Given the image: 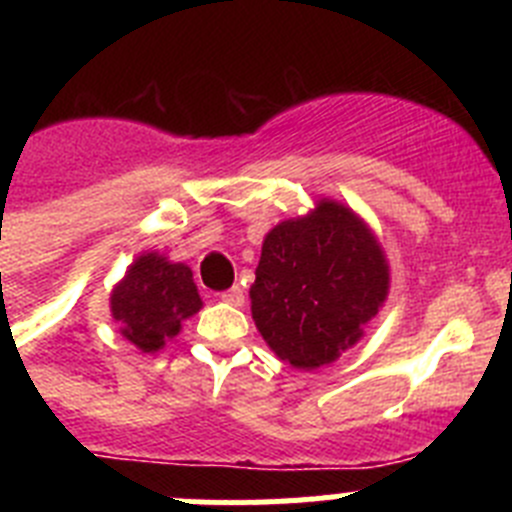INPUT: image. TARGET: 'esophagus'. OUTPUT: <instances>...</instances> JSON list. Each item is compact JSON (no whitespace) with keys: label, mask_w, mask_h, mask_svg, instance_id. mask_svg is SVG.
<instances>
[{"label":"esophagus","mask_w":512,"mask_h":512,"mask_svg":"<svg viewBox=\"0 0 512 512\" xmlns=\"http://www.w3.org/2000/svg\"><path fill=\"white\" fill-rule=\"evenodd\" d=\"M220 300L228 302V305H243V289L235 284V287L225 289V292H220Z\"/></svg>","instance_id":"1"}]
</instances>
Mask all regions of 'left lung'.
I'll return each mask as SVG.
<instances>
[{"label": "left lung", "mask_w": 512, "mask_h": 512, "mask_svg": "<svg viewBox=\"0 0 512 512\" xmlns=\"http://www.w3.org/2000/svg\"><path fill=\"white\" fill-rule=\"evenodd\" d=\"M390 292V266L369 225L333 200L271 228L261 246L251 315L295 369H318L354 346Z\"/></svg>", "instance_id": "8db88e82"}]
</instances>
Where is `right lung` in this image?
<instances>
[{
	"instance_id": "obj_1",
	"label": "right lung",
	"mask_w": 512,
	"mask_h": 512,
	"mask_svg": "<svg viewBox=\"0 0 512 512\" xmlns=\"http://www.w3.org/2000/svg\"><path fill=\"white\" fill-rule=\"evenodd\" d=\"M200 307L192 269L171 264L161 253H140L110 295L112 318L120 323V333L143 354L164 348Z\"/></svg>"
}]
</instances>
